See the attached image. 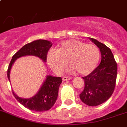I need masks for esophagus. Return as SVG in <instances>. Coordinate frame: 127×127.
Returning <instances> with one entry per match:
<instances>
[{
  "mask_svg": "<svg viewBox=\"0 0 127 127\" xmlns=\"http://www.w3.org/2000/svg\"><path fill=\"white\" fill-rule=\"evenodd\" d=\"M72 78L68 77V76H63V81H66V80H69L71 79Z\"/></svg>",
  "mask_w": 127,
  "mask_h": 127,
  "instance_id": "34e87169",
  "label": "esophagus"
}]
</instances>
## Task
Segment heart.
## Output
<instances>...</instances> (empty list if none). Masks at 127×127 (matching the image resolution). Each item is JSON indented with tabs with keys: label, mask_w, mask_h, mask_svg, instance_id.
<instances>
[{
	"label": "heart",
	"mask_w": 127,
	"mask_h": 127,
	"mask_svg": "<svg viewBox=\"0 0 127 127\" xmlns=\"http://www.w3.org/2000/svg\"><path fill=\"white\" fill-rule=\"evenodd\" d=\"M100 58L98 48L76 39L62 41L47 55V62L55 71H62L68 61L72 69L80 74H88L95 68Z\"/></svg>",
	"instance_id": "obj_1"
}]
</instances>
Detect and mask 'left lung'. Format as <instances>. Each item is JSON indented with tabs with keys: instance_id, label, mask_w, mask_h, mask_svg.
<instances>
[{
	"instance_id": "left-lung-1",
	"label": "left lung",
	"mask_w": 127,
	"mask_h": 127,
	"mask_svg": "<svg viewBox=\"0 0 127 127\" xmlns=\"http://www.w3.org/2000/svg\"><path fill=\"white\" fill-rule=\"evenodd\" d=\"M90 39L99 49L101 61L94 70L82 77L84 88L80 98L89 106H97L105 102L114 92L117 64L109 48L95 39L90 37Z\"/></svg>"
}]
</instances>
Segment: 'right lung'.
<instances>
[{
    "instance_id": "1",
    "label": "right lung",
    "mask_w": 127,
    "mask_h": 127,
    "mask_svg": "<svg viewBox=\"0 0 127 127\" xmlns=\"http://www.w3.org/2000/svg\"><path fill=\"white\" fill-rule=\"evenodd\" d=\"M51 41L43 39H38L25 45L12 57L8 66L7 76L10 80V73L13 64L16 60L21 57L32 55L37 57L43 62L47 61V55L48 51L51 47ZM62 82L61 77H55L49 75L46 76L45 81L36 94L30 98H22L12 92L15 98L21 104L35 111H45L53 106L57 99L59 89Z\"/></svg>"
}]
</instances>
